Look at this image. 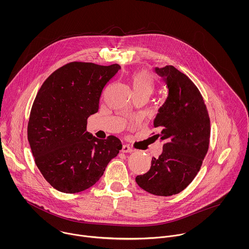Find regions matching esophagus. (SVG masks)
<instances>
[{
    "label": "esophagus",
    "instance_id": "34e87169",
    "mask_svg": "<svg viewBox=\"0 0 249 249\" xmlns=\"http://www.w3.org/2000/svg\"><path fill=\"white\" fill-rule=\"evenodd\" d=\"M121 151H122V152H124V153H131V152H133V151H134V149H133V148H131L129 145L124 144V145H123V146H122Z\"/></svg>",
    "mask_w": 249,
    "mask_h": 249
}]
</instances>
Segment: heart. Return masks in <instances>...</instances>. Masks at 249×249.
Returning <instances> with one entry per match:
<instances>
[{"mask_svg": "<svg viewBox=\"0 0 249 249\" xmlns=\"http://www.w3.org/2000/svg\"><path fill=\"white\" fill-rule=\"evenodd\" d=\"M130 84L133 94L144 93L149 95L153 89V82L148 72L145 71H135L130 76Z\"/></svg>", "mask_w": 249, "mask_h": 249, "instance_id": "b5f03b06", "label": "heart"}]
</instances>
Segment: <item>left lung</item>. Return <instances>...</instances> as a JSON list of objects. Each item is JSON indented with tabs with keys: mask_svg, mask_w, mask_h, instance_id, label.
I'll use <instances>...</instances> for the list:
<instances>
[{
	"mask_svg": "<svg viewBox=\"0 0 249 249\" xmlns=\"http://www.w3.org/2000/svg\"><path fill=\"white\" fill-rule=\"evenodd\" d=\"M168 89L153 126L163 151L151 159L147 173L135 178L142 190L169 196L183 191L197 175L208 151L210 119L203 98L194 82L174 66L155 67Z\"/></svg>",
	"mask_w": 249,
	"mask_h": 249,
	"instance_id": "left-lung-1",
	"label": "left lung"
}]
</instances>
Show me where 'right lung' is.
<instances>
[{
    "mask_svg": "<svg viewBox=\"0 0 249 249\" xmlns=\"http://www.w3.org/2000/svg\"><path fill=\"white\" fill-rule=\"evenodd\" d=\"M121 69L71 62L42 84L33 105L28 140L36 164L56 190L74 194L96 184L122 149L115 136L100 140L86 130L98 112L103 91Z\"/></svg>",
    "mask_w": 249,
    "mask_h": 249,
    "instance_id": "add662e5",
    "label": "right lung"
}]
</instances>
